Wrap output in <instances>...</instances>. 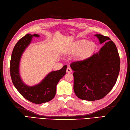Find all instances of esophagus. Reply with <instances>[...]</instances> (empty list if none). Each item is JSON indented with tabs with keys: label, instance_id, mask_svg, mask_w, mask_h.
Returning a JSON list of instances; mask_svg holds the SVG:
<instances>
[{
	"label": "esophagus",
	"instance_id": "obj_1",
	"mask_svg": "<svg viewBox=\"0 0 130 130\" xmlns=\"http://www.w3.org/2000/svg\"><path fill=\"white\" fill-rule=\"evenodd\" d=\"M66 72L67 73H71L72 72V70L70 68H68L66 69Z\"/></svg>",
	"mask_w": 130,
	"mask_h": 130
}]
</instances>
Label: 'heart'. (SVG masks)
Returning a JSON list of instances; mask_svg holds the SVG:
<instances>
[{
  "label": "heart",
  "mask_w": 130,
  "mask_h": 130,
  "mask_svg": "<svg viewBox=\"0 0 130 130\" xmlns=\"http://www.w3.org/2000/svg\"><path fill=\"white\" fill-rule=\"evenodd\" d=\"M96 44L94 42L85 40H80L74 42L67 49L68 54L77 53L75 58L77 60H84L92 56L96 50Z\"/></svg>",
  "instance_id": "obj_1"
}]
</instances>
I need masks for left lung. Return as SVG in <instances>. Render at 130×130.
Here are the masks:
<instances>
[{
  "mask_svg": "<svg viewBox=\"0 0 130 130\" xmlns=\"http://www.w3.org/2000/svg\"><path fill=\"white\" fill-rule=\"evenodd\" d=\"M100 44L104 45L98 52L83 61L72 62L73 89L80 99H101L111 90L116 84L120 70V58L115 43L108 37L95 34Z\"/></svg>",
  "mask_w": 130,
  "mask_h": 130,
  "instance_id": "left-lung-1",
  "label": "left lung"
}]
</instances>
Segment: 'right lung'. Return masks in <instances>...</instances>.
<instances>
[{
    "instance_id": "add662e5",
    "label": "right lung",
    "mask_w": 130,
    "mask_h": 130,
    "mask_svg": "<svg viewBox=\"0 0 130 130\" xmlns=\"http://www.w3.org/2000/svg\"><path fill=\"white\" fill-rule=\"evenodd\" d=\"M33 37H40L35 34H27L17 43L11 59L10 72L13 85L23 98L36 104L50 101L55 97L56 87L59 81L65 75L67 66L57 71L48 73L40 83L34 86H28L22 81L20 74V62L24 51L30 44Z\"/></svg>"
}]
</instances>
